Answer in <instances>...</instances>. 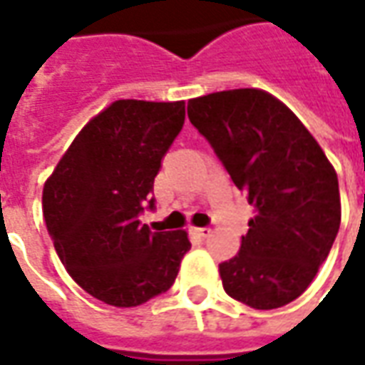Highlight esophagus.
<instances>
[{
    "label": "esophagus",
    "instance_id": "obj_1",
    "mask_svg": "<svg viewBox=\"0 0 365 365\" xmlns=\"http://www.w3.org/2000/svg\"><path fill=\"white\" fill-rule=\"evenodd\" d=\"M191 232H193V235H197V237L205 238L211 235V229H209V227H191Z\"/></svg>",
    "mask_w": 365,
    "mask_h": 365
}]
</instances>
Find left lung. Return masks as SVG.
<instances>
[{"label": "left lung", "instance_id": "1", "mask_svg": "<svg viewBox=\"0 0 365 365\" xmlns=\"http://www.w3.org/2000/svg\"><path fill=\"white\" fill-rule=\"evenodd\" d=\"M187 117L256 207L240 252L219 264L222 287L254 309L287 305L313 282L340 229L334 168L303 123L266 91L197 97Z\"/></svg>", "mask_w": 365, "mask_h": 365}]
</instances>
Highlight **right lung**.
<instances>
[{"label":"right lung","instance_id":"right-lung-1","mask_svg":"<svg viewBox=\"0 0 365 365\" xmlns=\"http://www.w3.org/2000/svg\"><path fill=\"white\" fill-rule=\"evenodd\" d=\"M185 103L120 99L76 136L43 190L58 258L91 297L136 307L168 291L190 250L185 230L140 225L154 209L162 158L180 135Z\"/></svg>","mask_w":365,"mask_h":365}]
</instances>
